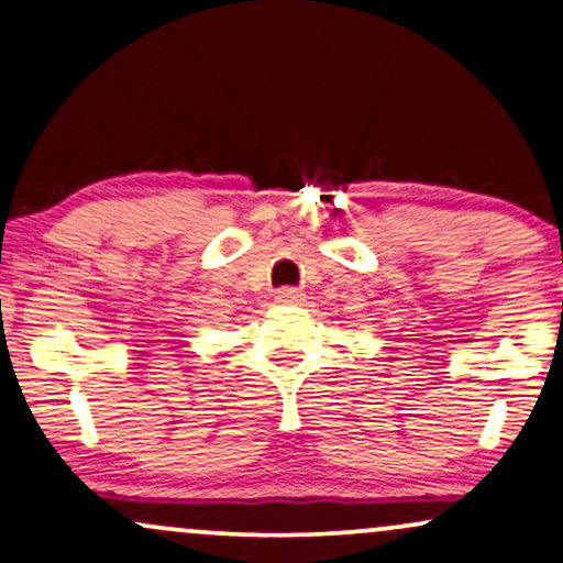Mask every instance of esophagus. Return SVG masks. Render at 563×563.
Wrapping results in <instances>:
<instances>
[{
	"instance_id": "34e87169",
	"label": "esophagus",
	"mask_w": 563,
	"mask_h": 563,
	"mask_svg": "<svg viewBox=\"0 0 563 563\" xmlns=\"http://www.w3.org/2000/svg\"><path fill=\"white\" fill-rule=\"evenodd\" d=\"M301 299H303V296L299 294V290H294V288H286V290H280V294H277V303H286V307L301 303Z\"/></svg>"
}]
</instances>
